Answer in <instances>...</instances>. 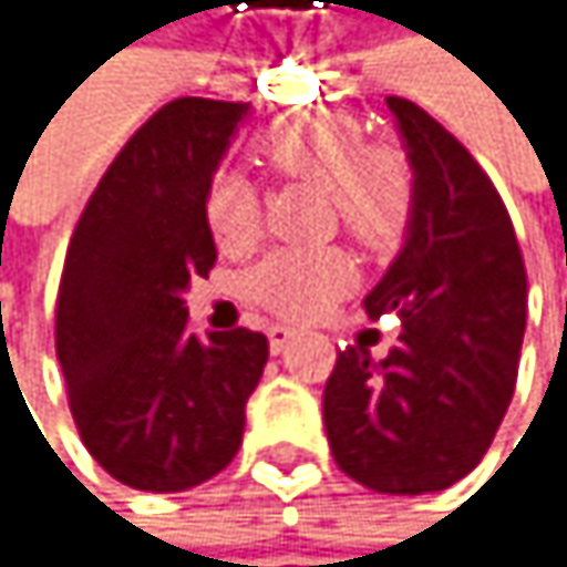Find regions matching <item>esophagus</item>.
I'll return each mask as SVG.
<instances>
[{
    "mask_svg": "<svg viewBox=\"0 0 567 567\" xmlns=\"http://www.w3.org/2000/svg\"><path fill=\"white\" fill-rule=\"evenodd\" d=\"M292 339H296V329H289V326H271V329H268V346H271L275 355H278L281 349H286Z\"/></svg>",
    "mask_w": 567,
    "mask_h": 567,
    "instance_id": "34e87169",
    "label": "esophagus"
}]
</instances>
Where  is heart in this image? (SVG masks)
Masks as SVG:
<instances>
[{"instance_id":"heart-1","label":"heart","mask_w":567,"mask_h":567,"mask_svg":"<svg viewBox=\"0 0 567 567\" xmlns=\"http://www.w3.org/2000/svg\"><path fill=\"white\" fill-rule=\"evenodd\" d=\"M261 161L281 174L326 187L336 221L367 248L393 245L413 212L416 177L403 151L367 144L346 113L312 110L275 124L258 141ZM205 221L221 251H245L261 235V200L238 171H215L205 184ZM352 281L339 248H278L248 275V296L275 316L316 319Z\"/></svg>"}]
</instances>
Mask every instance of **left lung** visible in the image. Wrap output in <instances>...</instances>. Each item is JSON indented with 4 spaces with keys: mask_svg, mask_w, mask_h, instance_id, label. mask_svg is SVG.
<instances>
[{
    "mask_svg": "<svg viewBox=\"0 0 567 567\" xmlns=\"http://www.w3.org/2000/svg\"><path fill=\"white\" fill-rule=\"evenodd\" d=\"M416 177L406 245L367 296L400 316L386 359L349 346L322 393L342 474L380 494L467 477L507 413L528 322V275L504 200L471 151L403 96L386 100Z\"/></svg>",
    "mask_w": 567,
    "mask_h": 567,
    "instance_id": "1",
    "label": "left lung"
}]
</instances>
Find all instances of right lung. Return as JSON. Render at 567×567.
<instances>
[{
	"label": "right lung",
	"mask_w": 567,
	"mask_h": 567,
	"mask_svg": "<svg viewBox=\"0 0 567 567\" xmlns=\"http://www.w3.org/2000/svg\"><path fill=\"white\" fill-rule=\"evenodd\" d=\"M248 103L181 96L124 144L73 228L56 355L90 457L134 491L174 494L231 464L268 339H200L184 292L218 261L205 184Z\"/></svg>",
	"instance_id": "add662e5"
}]
</instances>
